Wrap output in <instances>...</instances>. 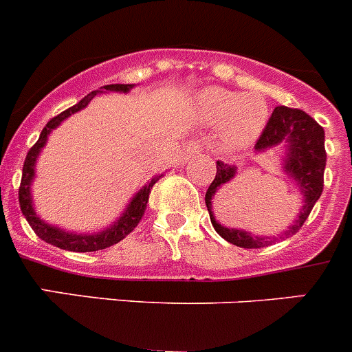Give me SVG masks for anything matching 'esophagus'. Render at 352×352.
<instances>
[{
    "mask_svg": "<svg viewBox=\"0 0 352 352\" xmlns=\"http://www.w3.org/2000/svg\"><path fill=\"white\" fill-rule=\"evenodd\" d=\"M199 153V146L196 142H189L186 147H184V156H195V154Z\"/></svg>",
    "mask_w": 352,
    "mask_h": 352,
    "instance_id": "esophagus-1",
    "label": "esophagus"
}]
</instances>
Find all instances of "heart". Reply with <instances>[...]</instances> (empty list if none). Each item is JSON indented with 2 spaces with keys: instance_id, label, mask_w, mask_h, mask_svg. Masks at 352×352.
Here are the masks:
<instances>
[{
  "instance_id": "1",
  "label": "heart",
  "mask_w": 352,
  "mask_h": 352,
  "mask_svg": "<svg viewBox=\"0 0 352 352\" xmlns=\"http://www.w3.org/2000/svg\"><path fill=\"white\" fill-rule=\"evenodd\" d=\"M208 123H221L219 142L226 151H243L261 137L269 121V102L261 91L238 95L226 88H208L198 97Z\"/></svg>"
}]
</instances>
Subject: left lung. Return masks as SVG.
I'll return each mask as SVG.
<instances>
[{"mask_svg": "<svg viewBox=\"0 0 352 352\" xmlns=\"http://www.w3.org/2000/svg\"><path fill=\"white\" fill-rule=\"evenodd\" d=\"M285 144L283 172L295 182L300 195L304 196V206L300 208L297 221L281 236H255L248 231L234 228H226L217 221L212 208L217 198L236 177V166L217 161V173L205 195L206 208L210 213L213 229L226 241L241 248H262L272 245L278 238L294 236L307 221L314 203L323 192V173L327 165V151H324V131L313 118L300 109L280 106L272 111L262 135L255 144L257 153H265L271 147Z\"/></svg>", "mask_w": 352, "mask_h": 352, "instance_id": "left-lung-1", "label": "left lung"}]
</instances>
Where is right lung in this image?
<instances>
[{"instance_id":"right-lung-1","label":"right lung","mask_w":352,"mask_h":352,"mask_svg":"<svg viewBox=\"0 0 352 352\" xmlns=\"http://www.w3.org/2000/svg\"><path fill=\"white\" fill-rule=\"evenodd\" d=\"M133 88V85H106V87H102L100 90H95L91 94H88L87 97L81 98L78 102L76 106L69 107L65 109L64 113H60L58 116L52 118L50 121L47 123V126L43 128L41 133H39V139L34 146L29 149L28 156H25L24 161V168H22V180H21V187H19V203H21V210L24 213L25 221L29 222V226L32 228V231L43 239V241L50 243V245L57 246V248H62V250H69V252H97V250H104L107 246H113L116 243H120L121 239L126 238L133 229L137 228V224L142 219L144 212H146L147 201H149V195L151 189H153L154 184L160 180L161 175L153 177L146 186L137 192L131 201L128 203V206L124 208L123 215L118 219L114 224H111L109 228L102 229L100 232H94V234H83V232H67L64 229L57 228V226H52L48 222L41 221L34 212V206H32V196H31V184L32 179H34V166H36V160H38L39 153L47 144L48 135L52 133V130L58 126L65 118H69L71 114L78 113L83 107H87L90 104L91 98L95 97L97 94H102V91H130Z\"/></svg>"}]
</instances>
